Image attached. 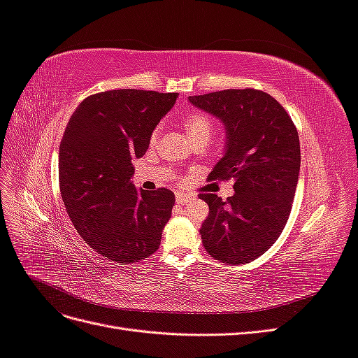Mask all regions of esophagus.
<instances>
[{
    "instance_id": "1",
    "label": "esophagus",
    "mask_w": 358,
    "mask_h": 358,
    "mask_svg": "<svg viewBox=\"0 0 358 358\" xmlns=\"http://www.w3.org/2000/svg\"><path fill=\"white\" fill-rule=\"evenodd\" d=\"M192 197L188 196V194H183V192H178L176 194V203L178 204H183V203H188Z\"/></svg>"
}]
</instances>
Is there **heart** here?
Returning a JSON list of instances; mask_svg holds the SVG:
<instances>
[{"mask_svg":"<svg viewBox=\"0 0 358 358\" xmlns=\"http://www.w3.org/2000/svg\"><path fill=\"white\" fill-rule=\"evenodd\" d=\"M182 125L191 140V143H208L213 134L212 117L203 110H191L183 115ZM161 136V124L155 125L150 133V143H155Z\"/></svg>","mask_w":358,"mask_h":358,"instance_id":"b5f03b06","label":"heart"}]
</instances>
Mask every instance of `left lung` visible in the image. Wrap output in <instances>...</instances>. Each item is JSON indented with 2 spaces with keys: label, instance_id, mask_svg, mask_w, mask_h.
<instances>
[{
  "label": "left lung",
  "instance_id": "1",
  "mask_svg": "<svg viewBox=\"0 0 358 358\" xmlns=\"http://www.w3.org/2000/svg\"><path fill=\"white\" fill-rule=\"evenodd\" d=\"M189 101L220 117L227 128L224 158L210 180H234V196L200 199L209 216L200 229L215 259L245 264L263 255L282 233L300 171L297 128L272 95L254 88L192 95Z\"/></svg>",
  "mask_w": 358,
  "mask_h": 358
}]
</instances>
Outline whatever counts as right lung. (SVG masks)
<instances>
[{
	"instance_id": "1",
	"label": "right lung",
	"mask_w": 358,
	"mask_h": 358,
	"mask_svg": "<svg viewBox=\"0 0 358 358\" xmlns=\"http://www.w3.org/2000/svg\"><path fill=\"white\" fill-rule=\"evenodd\" d=\"M178 92L115 90L86 96L59 145V189L74 229L94 251L131 264L159 248L175 194L137 191L133 158L143 157L150 133Z\"/></svg>"
}]
</instances>
